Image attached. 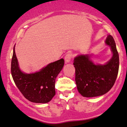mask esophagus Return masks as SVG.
Instances as JSON below:
<instances>
[{
  "instance_id": "1",
  "label": "esophagus",
  "mask_w": 127,
  "mask_h": 127,
  "mask_svg": "<svg viewBox=\"0 0 127 127\" xmlns=\"http://www.w3.org/2000/svg\"><path fill=\"white\" fill-rule=\"evenodd\" d=\"M72 57H73V54H72L71 52H68V53H67L64 57L65 62L66 63L70 62Z\"/></svg>"
}]
</instances>
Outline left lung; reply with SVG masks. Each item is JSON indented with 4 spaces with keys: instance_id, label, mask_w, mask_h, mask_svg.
<instances>
[{
    "instance_id": "left-lung-1",
    "label": "left lung",
    "mask_w": 127,
    "mask_h": 127,
    "mask_svg": "<svg viewBox=\"0 0 127 127\" xmlns=\"http://www.w3.org/2000/svg\"><path fill=\"white\" fill-rule=\"evenodd\" d=\"M106 43L111 47L113 55L104 65H95L88 55L74 59L75 82L77 89L84 97H95L105 94L114 85L119 68V56L115 41L109 35Z\"/></svg>"
}]
</instances>
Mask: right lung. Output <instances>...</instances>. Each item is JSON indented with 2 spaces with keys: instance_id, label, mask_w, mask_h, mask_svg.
<instances>
[{
  "instance_id": "right-lung-1",
  "label": "right lung",
  "mask_w": 127,
  "mask_h": 127,
  "mask_svg": "<svg viewBox=\"0 0 127 127\" xmlns=\"http://www.w3.org/2000/svg\"><path fill=\"white\" fill-rule=\"evenodd\" d=\"M64 64V60L61 59L50 63L39 72L23 73L18 67L14 46L11 72L17 87L27 100L37 103H46L55 95V79Z\"/></svg>"
}]
</instances>
